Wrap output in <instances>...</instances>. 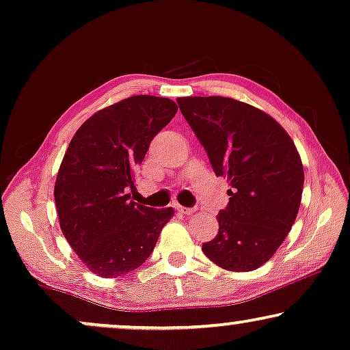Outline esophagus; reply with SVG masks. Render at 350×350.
<instances>
[{"mask_svg": "<svg viewBox=\"0 0 350 350\" xmlns=\"http://www.w3.org/2000/svg\"><path fill=\"white\" fill-rule=\"evenodd\" d=\"M174 208H176L177 213L184 214V215H191L195 213L193 208H184V206H180V204H174Z\"/></svg>", "mask_w": 350, "mask_h": 350, "instance_id": "34e87169", "label": "esophagus"}]
</instances>
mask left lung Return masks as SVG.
<instances>
[{
	"instance_id": "obj_1",
	"label": "left lung",
	"mask_w": 350,
	"mask_h": 350,
	"mask_svg": "<svg viewBox=\"0 0 350 350\" xmlns=\"http://www.w3.org/2000/svg\"><path fill=\"white\" fill-rule=\"evenodd\" d=\"M217 176L226 177L228 206L219 233L203 244L211 262L254 271L287 238L301 203L304 171L292 137L267 112L226 96L177 98Z\"/></svg>"
}]
</instances>
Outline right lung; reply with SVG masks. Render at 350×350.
Masks as SVG:
<instances>
[{"mask_svg": "<svg viewBox=\"0 0 350 350\" xmlns=\"http://www.w3.org/2000/svg\"><path fill=\"white\" fill-rule=\"evenodd\" d=\"M173 100L136 95L98 111L72 136L58 170L60 228L92 273L117 278L149 258L173 208L130 200L135 170L150 141L176 116Z\"/></svg>", "mask_w": 350, "mask_h": 350, "instance_id": "obj_1", "label": "right lung"}]
</instances>
